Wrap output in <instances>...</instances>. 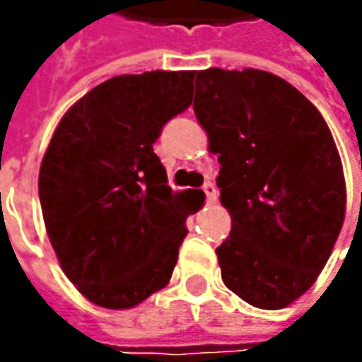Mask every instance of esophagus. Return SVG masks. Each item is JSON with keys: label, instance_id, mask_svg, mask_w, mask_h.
Wrapping results in <instances>:
<instances>
[{"label": "esophagus", "instance_id": "1", "mask_svg": "<svg viewBox=\"0 0 362 362\" xmlns=\"http://www.w3.org/2000/svg\"><path fill=\"white\" fill-rule=\"evenodd\" d=\"M203 193H205V197H207V203L217 202V189L214 183H205V185H203Z\"/></svg>", "mask_w": 362, "mask_h": 362}]
</instances>
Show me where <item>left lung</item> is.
I'll return each instance as SVG.
<instances>
[{
    "label": "left lung",
    "mask_w": 362,
    "mask_h": 362,
    "mask_svg": "<svg viewBox=\"0 0 362 362\" xmlns=\"http://www.w3.org/2000/svg\"><path fill=\"white\" fill-rule=\"evenodd\" d=\"M195 117L219 157L231 231L216 250L221 280L278 310L316 282L344 221L339 151L318 108L264 70L197 72Z\"/></svg>",
    "instance_id": "obj_1"
}]
</instances>
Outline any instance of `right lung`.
Listing matches in <instances>:
<instances>
[{"label": "right lung", "mask_w": 362, "mask_h": 362, "mask_svg": "<svg viewBox=\"0 0 362 362\" xmlns=\"http://www.w3.org/2000/svg\"><path fill=\"white\" fill-rule=\"evenodd\" d=\"M195 70L122 74L70 106L40 167V203L64 274L92 304L124 310L169 284L185 219L202 205L167 185L153 151L193 100Z\"/></svg>", "instance_id": "add662e5"}]
</instances>
